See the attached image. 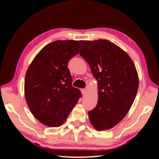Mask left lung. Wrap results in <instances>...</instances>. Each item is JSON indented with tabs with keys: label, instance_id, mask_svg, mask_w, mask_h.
Listing matches in <instances>:
<instances>
[{
	"label": "left lung",
	"instance_id": "1",
	"mask_svg": "<svg viewBox=\"0 0 159 159\" xmlns=\"http://www.w3.org/2000/svg\"><path fill=\"white\" fill-rule=\"evenodd\" d=\"M79 49L80 43L74 40L53 42L40 50L26 71V102L34 117L47 126L63 124L81 97L72 85L67 67Z\"/></svg>",
	"mask_w": 159,
	"mask_h": 159
}]
</instances>
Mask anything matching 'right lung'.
I'll return each instance as SVG.
<instances>
[{
    "instance_id": "obj_1",
    "label": "right lung",
    "mask_w": 159,
    "mask_h": 159,
    "mask_svg": "<svg viewBox=\"0 0 159 159\" xmlns=\"http://www.w3.org/2000/svg\"><path fill=\"white\" fill-rule=\"evenodd\" d=\"M85 59L98 83V100L88 112L98 130L111 129L122 120L135 98L139 78L130 57L113 43L98 39L84 45Z\"/></svg>"
}]
</instances>
